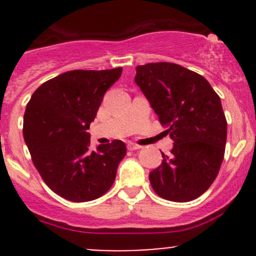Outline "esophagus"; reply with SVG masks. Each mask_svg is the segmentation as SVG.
<instances>
[{"instance_id":"34e87169","label":"esophagus","mask_w":256,"mask_h":256,"mask_svg":"<svg viewBox=\"0 0 256 256\" xmlns=\"http://www.w3.org/2000/svg\"><path fill=\"white\" fill-rule=\"evenodd\" d=\"M128 148L130 150V151H136V150H140V148H142V146H140V144H138L128 142Z\"/></svg>"}]
</instances>
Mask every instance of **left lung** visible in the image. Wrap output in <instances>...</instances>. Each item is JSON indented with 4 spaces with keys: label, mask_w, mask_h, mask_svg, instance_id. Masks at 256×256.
Here are the masks:
<instances>
[{
    "label": "left lung",
    "mask_w": 256,
    "mask_h": 256,
    "mask_svg": "<svg viewBox=\"0 0 256 256\" xmlns=\"http://www.w3.org/2000/svg\"><path fill=\"white\" fill-rule=\"evenodd\" d=\"M136 84L174 141L150 174L154 192L172 202L202 196L218 176L226 142L220 98L196 72L167 62L136 66Z\"/></svg>",
    "instance_id": "1"
}]
</instances>
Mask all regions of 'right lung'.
<instances>
[{
    "instance_id": "right-lung-1",
    "label": "right lung",
    "mask_w": 256,
    "mask_h": 256,
    "mask_svg": "<svg viewBox=\"0 0 256 256\" xmlns=\"http://www.w3.org/2000/svg\"><path fill=\"white\" fill-rule=\"evenodd\" d=\"M122 68L70 70L43 82L28 102L23 138L46 184L72 202H89L110 190L126 154L120 140L90 150L86 132L105 92Z\"/></svg>"
}]
</instances>
